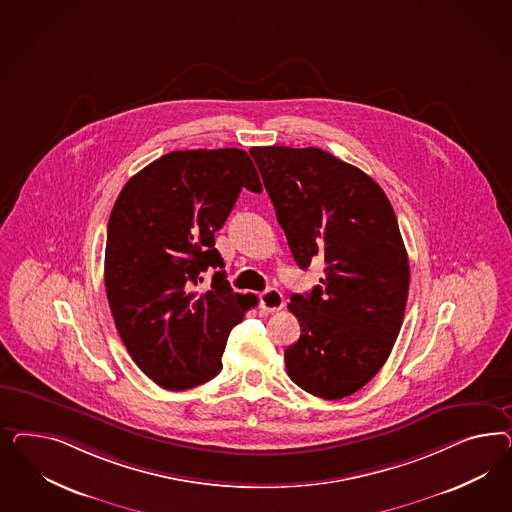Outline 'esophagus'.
I'll return each mask as SVG.
<instances>
[{
    "label": "esophagus",
    "mask_w": 512,
    "mask_h": 512,
    "mask_svg": "<svg viewBox=\"0 0 512 512\" xmlns=\"http://www.w3.org/2000/svg\"><path fill=\"white\" fill-rule=\"evenodd\" d=\"M285 300L278 289H268L261 295V308L266 311H279L283 308Z\"/></svg>",
    "instance_id": "1"
}]
</instances>
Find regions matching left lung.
<instances>
[{"instance_id": "8db88e82", "label": "left lung", "mask_w": 512, "mask_h": 512, "mask_svg": "<svg viewBox=\"0 0 512 512\" xmlns=\"http://www.w3.org/2000/svg\"><path fill=\"white\" fill-rule=\"evenodd\" d=\"M296 264L325 261V278L291 296L300 338L285 351L296 385L340 400L383 368L402 328L409 259L385 191L321 148L249 150Z\"/></svg>"}]
</instances>
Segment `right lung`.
<instances>
[{
  "instance_id": "right-lung-1",
  "label": "right lung",
  "mask_w": 512,
  "mask_h": 512,
  "mask_svg": "<svg viewBox=\"0 0 512 512\" xmlns=\"http://www.w3.org/2000/svg\"><path fill=\"white\" fill-rule=\"evenodd\" d=\"M242 187L263 186L238 148L186 150L137 172L114 202L105 289L118 334L135 364L167 390L197 387L221 370L233 326L257 296L233 293L214 234ZM216 267L201 292V272Z\"/></svg>"
}]
</instances>
